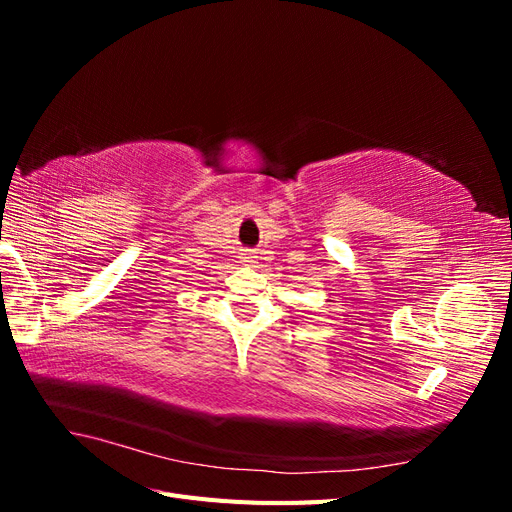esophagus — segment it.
<instances>
[{
  "label": "esophagus",
  "mask_w": 512,
  "mask_h": 512,
  "mask_svg": "<svg viewBox=\"0 0 512 512\" xmlns=\"http://www.w3.org/2000/svg\"><path fill=\"white\" fill-rule=\"evenodd\" d=\"M241 258H243V262H254V258H256V256H254L250 250H245Z\"/></svg>",
  "instance_id": "1"
}]
</instances>
